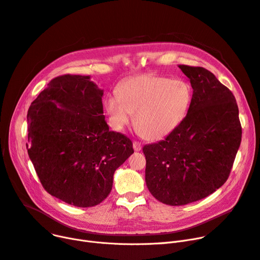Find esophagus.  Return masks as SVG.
Instances as JSON below:
<instances>
[{
  "label": "esophagus",
  "mask_w": 260,
  "mask_h": 260,
  "mask_svg": "<svg viewBox=\"0 0 260 260\" xmlns=\"http://www.w3.org/2000/svg\"><path fill=\"white\" fill-rule=\"evenodd\" d=\"M133 149H134V151H141L142 150V144L137 142V141H134L133 142Z\"/></svg>",
  "instance_id": "obj_1"
}]
</instances>
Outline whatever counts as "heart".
<instances>
[{
  "label": "heart",
  "mask_w": 260,
  "mask_h": 260,
  "mask_svg": "<svg viewBox=\"0 0 260 260\" xmlns=\"http://www.w3.org/2000/svg\"><path fill=\"white\" fill-rule=\"evenodd\" d=\"M116 93L117 96H110L105 102L112 127L121 130L134 114L138 132L153 141L167 137L180 125L191 102V90L186 81L154 74L122 81Z\"/></svg>",
  "instance_id": "heart-1"
}]
</instances>
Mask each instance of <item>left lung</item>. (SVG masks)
Masks as SVG:
<instances>
[{"label":"left lung","instance_id":"obj_1","mask_svg":"<svg viewBox=\"0 0 260 260\" xmlns=\"http://www.w3.org/2000/svg\"><path fill=\"white\" fill-rule=\"evenodd\" d=\"M192 88L188 112L164 141L145 145V180L156 200L185 205L228 180L241 143L238 106L212 72L179 66Z\"/></svg>","mask_w":260,"mask_h":260}]
</instances>
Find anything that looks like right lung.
Wrapping results in <instances>:
<instances>
[{
    "label": "right lung",
    "mask_w": 260,
    "mask_h": 260,
    "mask_svg": "<svg viewBox=\"0 0 260 260\" xmlns=\"http://www.w3.org/2000/svg\"><path fill=\"white\" fill-rule=\"evenodd\" d=\"M103 95L90 76L68 74L49 81L27 112V152L42 186L77 207L103 202L134 152L129 138L109 130Z\"/></svg>",
    "instance_id": "1"
}]
</instances>
